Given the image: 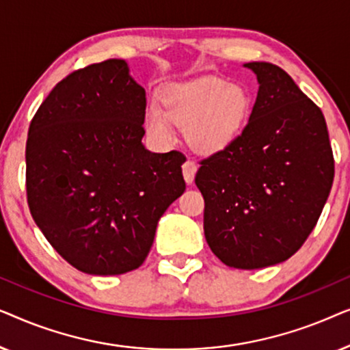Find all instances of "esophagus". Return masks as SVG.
I'll use <instances>...</instances> for the list:
<instances>
[{
	"label": "esophagus",
	"instance_id": "esophagus-1",
	"mask_svg": "<svg viewBox=\"0 0 350 350\" xmlns=\"http://www.w3.org/2000/svg\"><path fill=\"white\" fill-rule=\"evenodd\" d=\"M196 172H198V165H196L191 159L186 161L185 164H183V176H185L186 183H188V185L193 183Z\"/></svg>",
	"mask_w": 350,
	"mask_h": 350
}]
</instances>
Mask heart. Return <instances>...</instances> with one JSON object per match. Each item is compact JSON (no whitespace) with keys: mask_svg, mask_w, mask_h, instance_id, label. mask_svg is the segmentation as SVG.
<instances>
[{"mask_svg":"<svg viewBox=\"0 0 350 350\" xmlns=\"http://www.w3.org/2000/svg\"><path fill=\"white\" fill-rule=\"evenodd\" d=\"M250 113V95L241 85L205 78L174 84L162 94V107L146 111V129L157 142L174 140V124L183 127L188 143L200 154H215L231 145Z\"/></svg>","mask_w":350,"mask_h":350,"instance_id":"heart-1","label":"heart"}]
</instances>
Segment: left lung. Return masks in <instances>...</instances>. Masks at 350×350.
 I'll use <instances>...</instances> for the list:
<instances>
[{"label":"left lung","mask_w":350,"mask_h":350,"mask_svg":"<svg viewBox=\"0 0 350 350\" xmlns=\"http://www.w3.org/2000/svg\"><path fill=\"white\" fill-rule=\"evenodd\" d=\"M260 89L231 145L199 162L204 234L226 266L288 260L317 224L334 178L323 113L280 66L245 64Z\"/></svg>","instance_id":"left-lung-1"}]
</instances>
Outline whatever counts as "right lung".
I'll return each mask as SVG.
<instances>
[{"label": "right lung", "mask_w": 350, "mask_h": 350, "mask_svg": "<svg viewBox=\"0 0 350 350\" xmlns=\"http://www.w3.org/2000/svg\"><path fill=\"white\" fill-rule=\"evenodd\" d=\"M146 92L109 59L70 73L40 105L27 138V200L57 253L85 274L143 265L157 221L186 189L180 151L143 146Z\"/></svg>", "instance_id": "right-lung-1"}]
</instances>
